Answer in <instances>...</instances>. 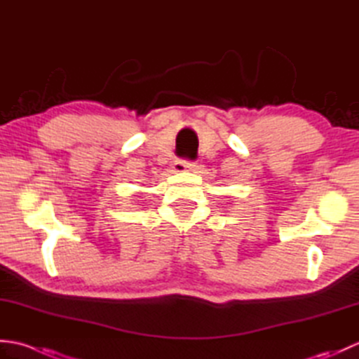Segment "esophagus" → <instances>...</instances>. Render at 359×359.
Here are the masks:
<instances>
[{
	"label": "esophagus",
	"instance_id": "1",
	"mask_svg": "<svg viewBox=\"0 0 359 359\" xmlns=\"http://www.w3.org/2000/svg\"><path fill=\"white\" fill-rule=\"evenodd\" d=\"M172 172L180 174V172H201V165L197 162H189V160H175L172 163Z\"/></svg>",
	"mask_w": 359,
	"mask_h": 359
}]
</instances>
